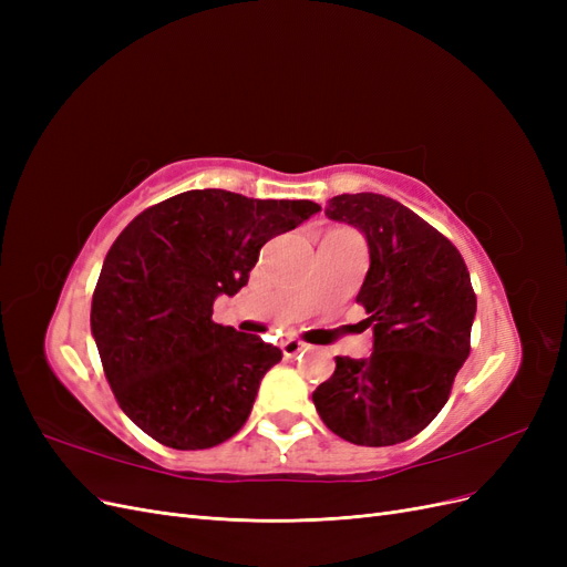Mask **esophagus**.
Returning <instances> with one entry per match:
<instances>
[{"label":"esophagus","instance_id":"34e87169","mask_svg":"<svg viewBox=\"0 0 567 567\" xmlns=\"http://www.w3.org/2000/svg\"><path fill=\"white\" fill-rule=\"evenodd\" d=\"M305 350H307L305 342H300V340H296V338H288V340L281 342L284 357H296V354H300V352H305Z\"/></svg>","mask_w":567,"mask_h":567}]
</instances>
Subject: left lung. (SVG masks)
<instances>
[{
	"mask_svg": "<svg viewBox=\"0 0 567 567\" xmlns=\"http://www.w3.org/2000/svg\"><path fill=\"white\" fill-rule=\"evenodd\" d=\"M326 217L367 236L371 267L357 302L373 329L367 359L336 357L312 400L338 437L388 447L419 435L447 404L471 352L475 293L461 252L402 203L342 194Z\"/></svg>",
	"mask_w": 567,
	"mask_h": 567,
	"instance_id": "obj_1",
	"label": "left lung"
}]
</instances>
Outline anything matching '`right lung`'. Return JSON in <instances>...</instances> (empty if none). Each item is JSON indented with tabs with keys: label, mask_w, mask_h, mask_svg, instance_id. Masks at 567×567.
Listing matches in <instances>:
<instances>
[{
	"label": "right lung",
	"mask_w": 567,
	"mask_h": 567,
	"mask_svg": "<svg viewBox=\"0 0 567 567\" xmlns=\"http://www.w3.org/2000/svg\"><path fill=\"white\" fill-rule=\"evenodd\" d=\"M312 200L196 188L136 215L115 238L92 298V333L120 409L173 450H208L248 421L281 350L213 321L217 296L248 284L271 236Z\"/></svg>",
	"instance_id": "obj_1"
}]
</instances>
